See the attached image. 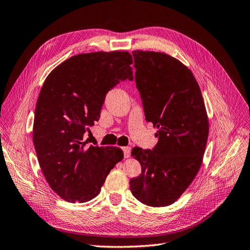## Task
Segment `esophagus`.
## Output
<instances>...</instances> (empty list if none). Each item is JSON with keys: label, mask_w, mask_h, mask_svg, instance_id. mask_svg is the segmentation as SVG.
I'll list each match as a JSON object with an SVG mask.
<instances>
[{"label": "esophagus", "mask_w": 250, "mask_h": 250, "mask_svg": "<svg viewBox=\"0 0 250 250\" xmlns=\"http://www.w3.org/2000/svg\"><path fill=\"white\" fill-rule=\"evenodd\" d=\"M123 154H124V157L125 158H128L129 156H130V151H131V149H130V147H128V146H126V147H123Z\"/></svg>", "instance_id": "1"}]
</instances>
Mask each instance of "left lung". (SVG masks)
Here are the masks:
<instances>
[{
    "instance_id": "8db88e82",
    "label": "left lung",
    "mask_w": 250,
    "mask_h": 250,
    "mask_svg": "<svg viewBox=\"0 0 250 250\" xmlns=\"http://www.w3.org/2000/svg\"><path fill=\"white\" fill-rule=\"evenodd\" d=\"M145 120L157 127L153 149L133 147L142 167L129 181L132 195L150 207L176 202L202 166L209 123L200 88L179 60L156 52H132Z\"/></svg>"
}]
</instances>
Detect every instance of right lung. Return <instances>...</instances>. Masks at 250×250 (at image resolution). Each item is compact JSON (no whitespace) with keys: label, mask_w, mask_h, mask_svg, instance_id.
I'll return each instance as SVG.
<instances>
[{"label":"right lung","mask_w":250,"mask_h":250,"mask_svg":"<svg viewBox=\"0 0 250 250\" xmlns=\"http://www.w3.org/2000/svg\"><path fill=\"white\" fill-rule=\"evenodd\" d=\"M128 52L79 54L45 79L35 109L33 140L41 171L52 190L69 203L99 195L109 172L123 158L118 147L86 145L107 93L132 81Z\"/></svg>","instance_id":"add662e5"}]
</instances>
